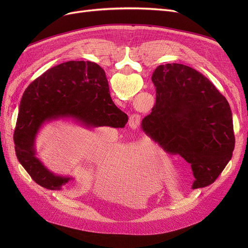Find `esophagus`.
<instances>
[{"mask_svg":"<svg viewBox=\"0 0 248 248\" xmlns=\"http://www.w3.org/2000/svg\"><path fill=\"white\" fill-rule=\"evenodd\" d=\"M140 116L139 114H133L131 115V117H129L128 124L131 127L133 128L138 127L140 125Z\"/></svg>","mask_w":248,"mask_h":248,"instance_id":"esophagus-1","label":"esophagus"}]
</instances>
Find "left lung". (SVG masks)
Returning a JSON list of instances; mask_svg holds the SVG:
<instances>
[{
  "label": "left lung",
  "instance_id": "obj_1",
  "mask_svg": "<svg viewBox=\"0 0 248 248\" xmlns=\"http://www.w3.org/2000/svg\"><path fill=\"white\" fill-rule=\"evenodd\" d=\"M152 80L155 104L141 129L166 152L191 164L193 189L211 185L235 145L227 99L207 77L183 64L160 65Z\"/></svg>",
  "mask_w": 248,
  "mask_h": 248
}]
</instances>
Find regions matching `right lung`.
I'll list each match as a JSON object with an SVG mask.
<instances>
[{
	"label": "right lung",
	"instance_id": "right-lung-1",
	"mask_svg": "<svg viewBox=\"0 0 248 248\" xmlns=\"http://www.w3.org/2000/svg\"><path fill=\"white\" fill-rule=\"evenodd\" d=\"M71 117L87 127H124L127 115L115 107L106 72L91 61H68L52 67L27 87L22 96L14 144L16 155L31 178L49 190L72 180L51 173L35 155V139L44 123Z\"/></svg>",
	"mask_w": 248,
	"mask_h": 248
}]
</instances>
